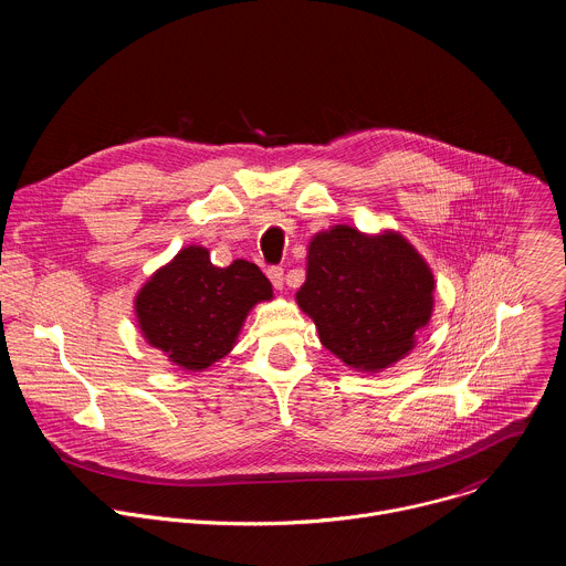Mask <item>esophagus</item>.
Wrapping results in <instances>:
<instances>
[{"label":"esophagus","instance_id":"34e87169","mask_svg":"<svg viewBox=\"0 0 566 566\" xmlns=\"http://www.w3.org/2000/svg\"><path fill=\"white\" fill-rule=\"evenodd\" d=\"M266 275H269V280L273 282L275 289H282V286H284V269H282V266H271V269L266 271Z\"/></svg>","mask_w":566,"mask_h":566}]
</instances>
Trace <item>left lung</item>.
Returning <instances> with one entry per match:
<instances>
[{"label": "left lung", "instance_id": "obj_1", "mask_svg": "<svg viewBox=\"0 0 566 566\" xmlns=\"http://www.w3.org/2000/svg\"><path fill=\"white\" fill-rule=\"evenodd\" d=\"M434 275L406 237L334 226L308 241L295 300L319 343L358 371L406 358L434 306Z\"/></svg>", "mask_w": 566, "mask_h": 566}]
</instances>
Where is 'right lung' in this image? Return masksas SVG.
Segmentation results:
<instances>
[{
	"mask_svg": "<svg viewBox=\"0 0 566 566\" xmlns=\"http://www.w3.org/2000/svg\"><path fill=\"white\" fill-rule=\"evenodd\" d=\"M273 297L266 275L247 260L219 269L203 247L181 249L134 300L143 338L170 363L203 371L237 343L249 311Z\"/></svg>",
	"mask_w": 566,
	"mask_h": 566,
	"instance_id": "right-lung-1",
	"label": "right lung"
}]
</instances>
